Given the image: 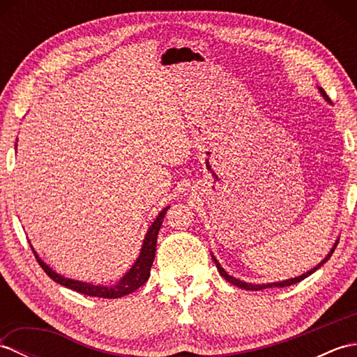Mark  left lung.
Returning a JSON list of instances; mask_svg holds the SVG:
<instances>
[{
  "label": "left lung",
  "instance_id": "left-lung-1",
  "mask_svg": "<svg viewBox=\"0 0 357 357\" xmlns=\"http://www.w3.org/2000/svg\"><path fill=\"white\" fill-rule=\"evenodd\" d=\"M322 92V95L327 98V95L324 93V90H321ZM336 245H337V242L335 244V247L331 248V252L328 253V256L325 257V259L317 265V267H314L313 270H310V271H307L305 275H302V276H298V278H294V279H288V280H282V282H273V284H264V285H255V284H247V282H242V280H239V279H236V278H233V276H230L229 273H227L221 265H219V262L215 259V256H211L213 257V261H215V264H216V267H218V270H219V273H221V276L225 279V280H229L230 284H233V285H236V287H239V288H244V290H255V291H257V290H264V288H271V287H288V285H293V284H296V282H301L302 279H305L307 276H310L312 275V273H314L317 268L319 267H322V265L327 262L328 259H330V256L333 255V252H335V248H336Z\"/></svg>",
  "mask_w": 357,
  "mask_h": 357
}]
</instances>
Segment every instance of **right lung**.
Here are the masks:
<instances>
[{"label":"right lung","instance_id":"obj_1","mask_svg":"<svg viewBox=\"0 0 357 357\" xmlns=\"http://www.w3.org/2000/svg\"><path fill=\"white\" fill-rule=\"evenodd\" d=\"M169 210V207H165L159 216L156 218V221L151 224V227L149 229L146 239H144V244L141 248L139 257L136 259L135 265L130 268V271L119 280V282L115 287H104V285H92V284H86V282H79V280H73V279H67L64 276L56 275L55 271L52 268H49L45 265L38 255L35 253V250L32 248V252L36 257L38 264L41 265L43 270L45 271V275L50 276V279L55 280V282L61 284L67 288H70L73 291H78L81 294H87V296H95V298H105V299H116L121 298V296L130 294L135 290H138L141 285H144L150 278V268L153 265V259H155V252H156V238L159 229H161L162 221L165 218V211Z\"/></svg>","mask_w":357,"mask_h":357}]
</instances>
